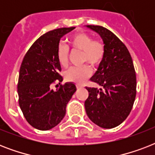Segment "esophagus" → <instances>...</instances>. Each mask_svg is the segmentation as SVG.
<instances>
[{
    "label": "esophagus",
    "mask_w": 155,
    "mask_h": 155,
    "mask_svg": "<svg viewBox=\"0 0 155 155\" xmlns=\"http://www.w3.org/2000/svg\"><path fill=\"white\" fill-rule=\"evenodd\" d=\"M76 87H77V89H80V88H81V87H82V86L80 84H77L76 85Z\"/></svg>",
    "instance_id": "esophagus-1"
}]
</instances>
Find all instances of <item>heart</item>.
Instances as JSON below:
<instances>
[{"instance_id": "obj_1", "label": "heart", "mask_w": 155, "mask_h": 155, "mask_svg": "<svg viewBox=\"0 0 155 155\" xmlns=\"http://www.w3.org/2000/svg\"><path fill=\"white\" fill-rule=\"evenodd\" d=\"M69 46L73 51H82V63H88L93 68L98 67L102 63L104 54L105 47L102 41L93 39L91 35L86 33H77L71 36L69 38ZM56 57L58 63L62 67L68 65L69 58V48L63 44L58 45L56 51ZM91 70L88 66L73 67L68 69L64 74L65 80L81 84L89 77Z\"/></svg>"}]
</instances>
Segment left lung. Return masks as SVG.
I'll return each mask as SVG.
<instances>
[{
    "label": "left lung",
    "instance_id": "8db88e82",
    "mask_svg": "<svg viewBox=\"0 0 155 155\" xmlns=\"http://www.w3.org/2000/svg\"><path fill=\"white\" fill-rule=\"evenodd\" d=\"M101 35L105 54L92 78L102 88L86 87L88 97L85 101L87 117L104 129L117 126L127 118L136 97V73L132 58L125 45L108 29L87 25Z\"/></svg>",
    "mask_w": 155,
    "mask_h": 155
}]
</instances>
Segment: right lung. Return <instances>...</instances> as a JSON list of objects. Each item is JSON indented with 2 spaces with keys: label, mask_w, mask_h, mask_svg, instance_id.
<instances>
[{
  "label": "right lung",
  "mask_w": 155,
  "mask_h": 155,
  "mask_svg": "<svg viewBox=\"0 0 155 155\" xmlns=\"http://www.w3.org/2000/svg\"><path fill=\"white\" fill-rule=\"evenodd\" d=\"M75 27L58 28L39 37L23 58L18 83V102L25 120L40 130L58 125L66 114V106L76 87L62 84L61 66L56 57L60 38ZM58 82L56 91L51 86Z\"/></svg>",
  "instance_id": "obj_1"
}]
</instances>
